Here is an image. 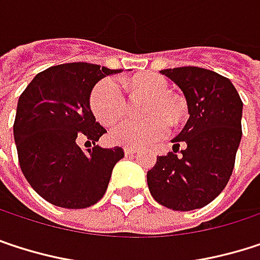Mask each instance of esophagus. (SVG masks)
Masks as SVG:
<instances>
[{"instance_id":"34e87169","label":"esophagus","mask_w":260,"mask_h":260,"mask_svg":"<svg viewBox=\"0 0 260 260\" xmlns=\"http://www.w3.org/2000/svg\"><path fill=\"white\" fill-rule=\"evenodd\" d=\"M124 153H125V156H132V154L138 153V150L136 148H132V147H125L124 148Z\"/></svg>"}]
</instances>
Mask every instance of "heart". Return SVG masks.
I'll use <instances>...</instances> for the list:
<instances>
[{"instance_id": "obj_1", "label": "heart", "mask_w": 260, "mask_h": 260, "mask_svg": "<svg viewBox=\"0 0 260 260\" xmlns=\"http://www.w3.org/2000/svg\"><path fill=\"white\" fill-rule=\"evenodd\" d=\"M132 89L136 95L148 98L144 107L145 121H122L116 124L109 138L113 144L125 147H147L162 139L170 124H177L185 113V103L177 95L170 93V84L159 74H145L132 80ZM127 96L121 81L116 77L101 80L90 93V109L96 119L110 125L127 112Z\"/></svg>"}]
</instances>
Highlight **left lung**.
Listing matches in <instances>:
<instances>
[{
	"instance_id": "8db88e82",
	"label": "left lung",
	"mask_w": 260,
	"mask_h": 260,
	"mask_svg": "<svg viewBox=\"0 0 260 260\" xmlns=\"http://www.w3.org/2000/svg\"><path fill=\"white\" fill-rule=\"evenodd\" d=\"M183 92L189 119L147 173L153 198L173 210H194L213 201L235 168L242 136V101L232 81L213 71L183 66L160 71ZM180 143L187 148L177 156Z\"/></svg>"
}]
</instances>
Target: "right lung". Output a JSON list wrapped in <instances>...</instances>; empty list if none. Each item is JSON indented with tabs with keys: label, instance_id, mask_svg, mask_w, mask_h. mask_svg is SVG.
I'll return each instance as SVG.
<instances>
[{
	"label": "right lung",
	"instance_id": "1",
	"mask_svg": "<svg viewBox=\"0 0 260 260\" xmlns=\"http://www.w3.org/2000/svg\"><path fill=\"white\" fill-rule=\"evenodd\" d=\"M121 72L84 62L51 66L21 93L13 124L18 159L31 188L48 203L84 209L106 194L112 170L124 157L121 147L95 142L106 128L90 110V92L106 75ZM81 139L94 144L84 152Z\"/></svg>",
	"mask_w": 260,
	"mask_h": 260
}]
</instances>
